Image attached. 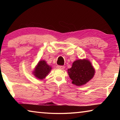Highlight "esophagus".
<instances>
[{"label":"esophagus","instance_id":"1","mask_svg":"<svg viewBox=\"0 0 120 120\" xmlns=\"http://www.w3.org/2000/svg\"><path fill=\"white\" fill-rule=\"evenodd\" d=\"M57 68L60 70H64V66H61V65H58L57 67Z\"/></svg>","mask_w":120,"mask_h":120}]
</instances>
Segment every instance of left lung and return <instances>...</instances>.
<instances>
[{"instance_id": "obj_1", "label": "left lung", "mask_w": 120, "mask_h": 120, "mask_svg": "<svg viewBox=\"0 0 120 120\" xmlns=\"http://www.w3.org/2000/svg\"><path fill=\"white\" fill-rule=\"evenodd\" d=\"M95 70L88 59H78L73 63L68 73L72 83L77 86L85 85L93 78Z\"/></svg>"}]
</instances>
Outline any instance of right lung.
Returning <instances> with one entry per match:
<instances>
[{"mask_svg":"<svg viewBox=\"0 0 120 120\" xmlns=\"http://www.w3.org/2000/svg\"><path fill=\"white\" fill-rule=\"evenodd\" d=\"M52 69V67L48 65L45 60H41L35 67L32 74L37 79L43 80L48 75Z\"/></svg>","mask_w":120,"mask_h":120,"instance_id":"1","label":"right lung"}]
</instances>
